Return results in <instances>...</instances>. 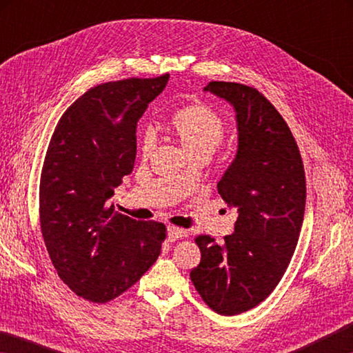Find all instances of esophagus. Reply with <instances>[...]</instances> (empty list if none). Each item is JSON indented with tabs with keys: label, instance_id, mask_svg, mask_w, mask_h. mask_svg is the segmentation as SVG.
I'll return each instance as SVG.
<instances>
[{
	"label": "esophagus",
	"instance_id": "1",
	"mask_svg": "<svg viewBox=\"0 0 353 353\" xmlns=\"http://www.w3.org/2000/svg\"><path fill=\"white\" fill-rule=\"evenodd\" d=\"M166 235H168V241H170V243H172V241L179 240V238L187 236V232H185L183 229H179V227H172V225H170V227H168V230H166Z\"/></svg>",
	"mask_w": 353,
	"mask_h": 353
}]
</instances>
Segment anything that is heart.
I'll return each mask as SVG.
<instances>
[{
	"mask_svg": "<svg viewBox=\"0 0 353 353\" xmlns=\"http://www.w3.org/2000/svg\"><path fill=\"white\" fill-rule=\"evenodd\" d=\"M170 130L181 141L190 157H193L196 154L212 155L224 140L225 126L223 118L210 107L204 104H191L172 115ZM152 148V135L146 132L141 139V152L149 155Z\"/></svg>",
	"mask_w": 353,
	"mask_h": 353,
	"instance_id": "1",
	"label": "heart"
}]
</instances>
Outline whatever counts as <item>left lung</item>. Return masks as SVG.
I'll return each instance as SVG.
<instances>
[{
	"label": "left lung",
	"mask_w": 353,
	"mask_h": 353,
	"mask_svg": "<svg viewBox=\"0 0 353 353\" xmlns=\"http://www.w3.org/2000/svg\"><path fill=\"white\" fill-rule=\"evenodd\" d=\"M204 90L235 110L238 149L218 193L238 218L223 244L196 238L201 263L190 277L213 312L234 316L265 301L290 265L305 212V171L288 124L256 88L213 81Z\"/></svg>",
	"instance_id": "left-lung-1"
}]
</instances>
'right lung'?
<instances>
[{"label": "right lung", "mask_w": 353, "mask_h": 353, "mask_svg": "<svg viewBox=\"0 0 353 353\" xmlns=\"http://www.w3.org/2000/svg\"><path fill=\"white\" fill-rule=\"evenodd\" d=\"M170 74L101 83L59 119L40 176L45 246L59 277L85 301L123 294L159 259L166 229L113 212L107 201L134 170L137 123Z\"/></svg>", "instance_id": "right-lung-1"}]
</instances>
